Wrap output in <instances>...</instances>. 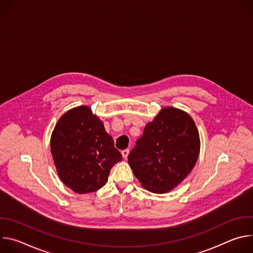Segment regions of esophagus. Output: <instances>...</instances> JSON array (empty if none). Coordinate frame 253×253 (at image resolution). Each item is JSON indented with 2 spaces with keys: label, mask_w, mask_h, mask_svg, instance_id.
Listing matches in <instances>:
<instances>
[{
  "label": "esophagus",
  "mask_w": 253,
  "mask_h": 253,
  "mask_svg": "<svg viewBox=\"0 0 253 253\" xmlns=\"http://www.w3.org/2000/svg\"><path fill=\"white\" fill-rule=\"evenodd\" d=\"M122 156H123V158L124 159H126L127 157H128V154H129V149H124V150H122Z\"/></svg>",
  "instance_id": "obj_1"
}]
</instances>
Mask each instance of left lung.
Masks as SVG:
<instances>
[{
	"label": "left lung",
	"mask_w": 253,
	"mask_h": 253,
	"mask_svg": "<svg viewBox=\"0 0 253 253\" xmlns=\"http://www.w3.org/2000/svg\"><path fill=\"white\" fill-rule=\"evenodd\" d=\"M199 150V134L192 118L167 107L144 128L128 155V162L144 188L165 193L191 172Z\"/></svg>",
	"instance_id": "left-lung-1"
}]
</instances>
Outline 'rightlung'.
Segmentation results:
<instances>
[{
    "mask_svg": "<svg viewBox=\"0 0 253 253\" xmlns=\"http://www.w3.org/2000/svg\"><path fill=\"white\" fill-rule=\"evenodd\" d=\"M51 151L63 183L80 194L103 187L111 168L122 160L113 138L87 106L74 108L59 119Z\"/></svg>",
    "mask_w": 253,
    "mask_h": 253,
    "instance_id": "add662e5",
    "label": "right lung"
}]
</instances>
